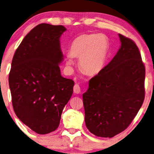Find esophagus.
Segmentation results:
<instances>
[{
  "label": "esophagus",
  "instance_id": "1",
  "mask_svg": "<svg viewBox=\"0 0 154 154\" xmlns=\"http://www.w3.org/2000/svg\"><path fill=\"white\" fill-rule=\"evenodd\" d=\"M73 90H74V92L76 94H79L80 93L81 91V89H80V87H79V85L78 84H76L74 86V88H73Z\"/></svg>",
  "mask_w": 154,
  "mask_h": 154
}]
</instances>
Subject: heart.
Returning <instances> with one entry per match:
<instances>
[{
  "instance_id": "1",
  "label": "heart",
  "mask_w": 154,
  "mask_h": 154,
  "mask_svg": "<svg viewBox=\"0 0 154 154\" xmlns=\"http://www.w3.org/2000/svg\"><path fill=\"white\" fill-rule=\"evenodd\" d=\"M109 51V39L103 34H84L77 36L69 48L67 66L74 64L72 58H79L81 70L95 75L102 70Z\"/></svg>"
}]
</instances>
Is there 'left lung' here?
<instances>
[{
    "mask_svg": "<svg viewBox=\"0 0 154 154\" xmlns=\"http://www.w3.org/2000/svg\"><path fill=\"white\" fill-rule=\"evenodd\" d=\"M119 37L118 53L90 79L82 96L86 126L97 137L111 138L126 130L145 97V66L138 47L130 38Z\"/></svg>",
    "mask_w": 154,
    "mask_h": 154,
    "instance_id": "8db88e82",
    "label": "left lung"
}]
</instances>
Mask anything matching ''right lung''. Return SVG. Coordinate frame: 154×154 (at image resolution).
<instances>
[{
    "label": "right lung",
    "mask_w": 154,
    "mask_h": 154,
    "mask_svg": "<svg viewBox=\"0 0 154 154\" xmlns=\"http://www.w3.org/2000/svg\"><path fill=\"white\" fill-rule=\"evenodd\" d=\"M66 29L42 23L32 29L12 60L9 86L16 116L39 134L58 128L75 82L60 75V38Z\"/></svg>",
    "instance_id": "add662e5"
}]
</instances>
